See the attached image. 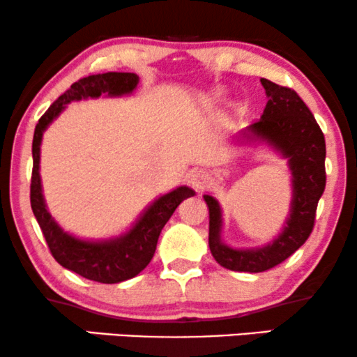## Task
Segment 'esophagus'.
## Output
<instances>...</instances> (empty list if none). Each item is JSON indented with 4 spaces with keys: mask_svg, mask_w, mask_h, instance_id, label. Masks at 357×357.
Here are the masks:
<instances>
[{
    "mask_svg": "<svg viewBox=\"0 0 357 357\" xmlns=\"http://www.w3.org/2000/svg\"><path fill=\"white\" fill-rule=\"evenodd\" d=\"M205 178H206V174H205V172L197 170V172H193V174H192L190 182H192V185H193V187L200 188V187L204 185V183H205Z\"/></svg>",
    "mask_w": 357,
    "mask_h": 357,
    "instance_id": "obj_1",
    "label": "esophagus"
}]
</instances>
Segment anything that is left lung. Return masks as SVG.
Wrapping results in <instances>:
<instances>
[{
  "label": "left lung",
  "instance_id": "1",
  "mask_svg": "<svg viewBox=\"0 0 357 357\" xmlns=\"http://www.w3.org/2000/svg\"><path fill=\"white\" fill-rule=\"evenodd\" d=\"M268 99L258 122L243 130L245 137L265 139L289 158L293 170V205L288 225L273 243L258 250H231L220 241V206L213 197L204 199L210 210L208 245L213 258L227 270L259 273L291 257L314 228L316 208L326 187V142L307 105L291 87L261 79Z\"/></svg>",
  "mask_w": 357,
  "mask_h": 357
}]
</instances>
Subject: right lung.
Masks as SVG:
<instances>
[{
    "label": "right lung",
    "mask_w": 357,
    "mask_h": 357,
    "mask_svg": "<svg viewBox=\"0 0 357 357\" xmlns=\"http://www.w3.org/2000/svg\"><path fill=\"white\" fill-rule=\"evenodd\" d=\"M137 82L139 77L132 73L92 74V76L79 79L63 96H59V99L51 104V107L43 114L34 129L29 195L31 208L56 261L68 270L98 283H121L139 275L153 258L162 228L174 215L180 202L193 195V190L188 187H178L177 190L160 197L135 223V227L121 238L109 241L77 240L56 225L44 205L41 180H39V145H41L44 129L63 111L68 102L86 98H99L105 92L109 96L129 94L135 89Z\"/></svg>",
    "instance_id": "obj_1"
}]
</instances>
